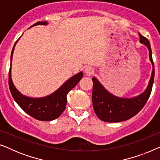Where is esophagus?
<instances>
[{"instance_id":"34e87169","label":"esophagus","mask_w":160,"mask_h":160,"mask_svg":"<svg viewBox=\"0 0 160 160\" xmlns=\"http://www.w3.org/2000/svg\"><path fill=\"white\" fill-rule=\"evenodd\" d=\"M85 73L87 74V76H92L94 73V69L91 67H87L84 70Z\"/></svg>"}]
</instances>
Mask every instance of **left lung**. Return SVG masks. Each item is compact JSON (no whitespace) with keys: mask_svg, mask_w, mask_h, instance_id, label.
<instances>
[{"mask_svg":"<svg viewBox=\"0 0 160 160\" xmlns=\"http://www.w3.org/2000/svg\"><path fill=\"white\" fill-rule=\"evenodd\" d=\"M140 42L146 46L149 51V59L153 70L147 88L143 93L132 98H119L113 95L104 88L96 78H92V104L94 111L102 121L119 122L126 121L136 115L147 102L152 92L154 78V65L152 59V49L149 41L139 33Z\"/></svg>","mask_w":160,"mask_h":160,"instance_id":"left-lung-1","label":"left lung"}]
</instances>
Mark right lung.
I'll return each instance as SVG.
<instances>
[{
	"label": "right lung",
	"instance_id": "right-lung-1",
	"mask_svg": "<svg viewBox=\"0 0 160 160\" xmlns=\"http://www.w3.org/2000/svg\"><path fill=\"white\" fill-rule=\"evenodd\" d=\"M47 22H38L33 26L38 25H47ZM19 40V39H18ZM17 41V42L18 41ZM17 42L13 47L12 55H11V65L8 73V85L10 92L17 103L20 106L22 110L33 117L34 119L40 121H52L58 118L65 111L67 103V95L76 84L79 82L83 76V73L80 72L76 75L72 76L66 81L58 90L52 95L40 98H31L25 96L17 90L12 82L11 69H12V61L14 49Z\"/></svg>",
	"mask_w": 160,
	"mask_h": 160
}]
</instances>
